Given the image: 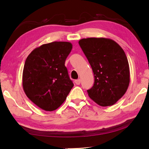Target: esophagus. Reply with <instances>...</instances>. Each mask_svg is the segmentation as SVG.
<instances>
[{
    "instance_id": "1",
    "label": "esophagus",
    "mask_w": 149,
    "mask_h": 149,
    "mask_svg": "<svg viewBox=\"0 0 149 149\" xmlns=\"http://www.w3.org/2000/svg\"><path fill=\"white\" fill-rule=\"evenodd\" d=\"M75 83L77 85H79L81 83V80L80 79H77L75 81Z\"/></svg>"
}]
</instances>
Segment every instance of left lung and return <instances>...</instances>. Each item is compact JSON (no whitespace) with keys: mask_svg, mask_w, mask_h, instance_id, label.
<instances>
[{"mask_svg":"<svg viewBox=\"0 0 149 149\" xmlns=\"http://www.w3.org/2000/svg\"><path fill=\"white\" fill-rule=\"evenodd\" d=\"M94 74L88 96L102 107L114 105L127 91L130 82L128 60L122 48L105 38H88L79 41Z\"/></svg>","mask_w":149,"mask_h":149,"instance_id":"obj_1","label":"left lung"}]
</instances>
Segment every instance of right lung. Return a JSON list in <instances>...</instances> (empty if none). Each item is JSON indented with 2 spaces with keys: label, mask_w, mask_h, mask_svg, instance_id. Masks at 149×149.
<instances>
[{
  "label": "right lung",
  "mask_w": 149,
  "mask_h": 149,
  "mask_svg": "<svg viewBox=\"0 0 149 149\" xmlns=\"http://www.w3.org/2000/svg\"><path fill=\"white\" fill-rule=\"evenodd\" d=\"M72 44L54 42L34 49L25 62L22 86L27 97L47 111L61 106L74 86L65 66Z\"/></svg>",
  "instance_id": "add662e5"
}]
</instances>
